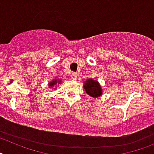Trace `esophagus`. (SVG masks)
<instances>
[{"instance_id": "34e87169", "label": "esophagus", "mask_w": 154, "mask_h": 154, "mask_svg": "<svg viewBox=\"0 0 154 154\" xmlns=\"http://www.w3.org/2000/svg\"><path fill=\"white\" fill-rule=\"evenodd\" d=\"M71 75H72L71 76V77H72V79L77 80V74H76V73H72Z\"/></svg>"}]
</instances>
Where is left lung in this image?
<instances>
[{
	"mask_svg": "<svg viewBox=\"0 0 154 154\" xmlns=\"http://www.w3.org/2000/svg\"><path fill=\"white\" fill-rule=\"evenodd\" d=\"M83 88L89 96L98 98L103 95V89L99 82L93 79H89L84 81Z\"/></svg>",
	"mask_w": 154,
	"mask_h": 154,
	"instance_id": "8db88e82",
	"label": "left lung"
}]
</instances>
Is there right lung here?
<instances>
[{
    "label": "right lung",
    "mask_w": 154,
    "mask_h": 154,
    "mask_svg": "<svg viewBox=\"0 0 154 154\" xmlns=\"http://www.w3.org/2000/svg\"><path fill=\"white\" fill-rule=\"evenodd\" d=\"M60 83H62V80L60 79H53L51 82H48V88H53V87H58V85H59ZM55 87V88H56Z\"/></svg>",
    "instance_id": "obj_1"
}]
</instances>
